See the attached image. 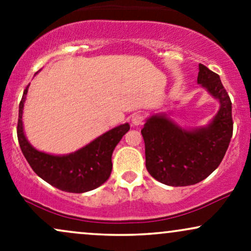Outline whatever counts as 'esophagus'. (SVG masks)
I'll return each instance as SVG.
<instances>
[{
  "label": "esophagus",
  "mask_w": 251,
  "mask_h": 251,
  "mask_svg": "<svg viewBox=\"0 0 251 251\" xmlns=\"http://www.w3.org/2000/svg\"><path fill=\"white\" fill-rule=\"evenodd\" d=\"M144 117L142 114H134L131 116V123L134 126H141L143 123Z\"/></svg>",
  "instance_id": "34e87169"
}]
</instances>
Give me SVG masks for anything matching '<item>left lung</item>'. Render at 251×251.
Returning a JSON list of instances; mask_svg holds the SVG:
<instances>
[{
    "label": "left lung",
    "mask_w": 251,
    "mask_h": 251,
    "mask_svg": "<svg viewBox=\"0 0 251 251\" xmlns=\"http://www.w3.org/2000/svg\"><path fill=\"white\" fill-rule=\"evenodd\" d=\"M197 83L220 101V110L207 126L183 129L166 114L152 115L141 130L146 167L161 183L196 184L220 166L232 136L231 101L216 73L200 64Z\"/></svg>",
    "instance_id": "obj_1"
}]
</instances>
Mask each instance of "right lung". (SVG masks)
Returning a JSON list of instances; mask_svg holds the SVG:
<instances>
[{"instance_id":"obj_1","label":"right lung","mask_w":251,"mask_h":251,"mask_svg":"<svg viewBox=\"0 0 251 251\" xmlns=\"http://www.w3.org/2000/svg\"><path fill=\"white\" fill-rule=\"evenodd\" d=\"M28 88L29 85L20 102L17 138L31 169L52 187L67 193H85L104 183L113 169L111 155L115 147L130 126L125 123L116 126L72 154L56 156L38 151L28 142L23 131L22 114Z\"/></svg>"}]
</instances>
